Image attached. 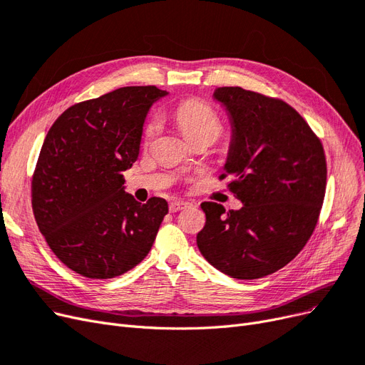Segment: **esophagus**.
<instances>
[{
  "instance_id": "34e87169",
  "label": "esophagus",
  "mask_w": 365,
  "mask_h": 365,
  "mask_svg": "<svg viewBox=\"0 0 365 365\" xmlns=\"http://www.w3.org/2000/svg\"><path fill=\"white\" fill-rule=\"evenodd\" d=\"M191 203L190 202H185V200H173L170 203V212H179L182 209L190 207Z\"/></svg>"
}]
</instances>
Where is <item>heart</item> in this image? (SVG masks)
<instances>
[{
  "mask_svg": "<svg viewBox=\"0 0 365 365\" xmlns=\"http://www.w3.org/2000/svg\"><path fill=\"white\" fill-rule=\"evenodd\" d=\"M175 120L179 123L180 130L186 139L202 133L214 135L215 138L221 132V121L217 112L209 104L200 100H187L178 106ZM159 118L153 116L144 128L145 139H151L159 130Z\"/></svg>",
  "mask_w": 365,
  "mask_h": 365,
  "instance_id": "1",
  "label": "heart"
}]
</instances>
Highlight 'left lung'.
I'll return each mask as SVG.
<instances>
[{
	"instance_id": "left-lung-1",
	"label": "left lung",
	"mask_w": 365,
	"mask_h": 365,
	"mask_svg": "<svg viewBox=\"0 0 365 365\" xmlns=\"http://www.w3.org/2000/svg\"><path fill=\"white\" fill-rule=\"evenodd\" d=\"M212 97L229 116L225 175L235 178L229 186L242 207L202 203L206 225L197 245L221 273L259 279L285 267L311 238L326 192L323 145L285 101L238 86L217 88Z\"/></svg>"
}]
</instances>
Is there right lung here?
I'll return each instance as SVG.
<instances>
[{
    "label": "right lung",
    "instance_id": "obj_1",
    "mask_svg": "<svg viewBox=\"0 0 365 365\" xmlns=\"http://www.w3.org/2000/svg\"><path fill=\"white\" fill-rule=\"evenodd\" d=\"M167 91L125 86L68 108L43 140L31 206L53 253L89 279H112L148 255L167 200L139 203L123 173L138 159L150 108Z\"/></svg>",
    "mask_w": 365,
    "mask_h": 365
}]
</instances>
